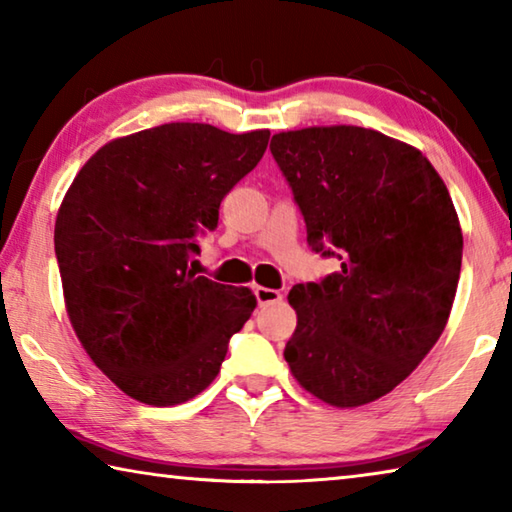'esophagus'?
<instances>
[{"label": "esophagus", "instance_id": "34e87169", "mask_svg": "<svg viewBox=\"0 0 512 512\" xmlns=\"http://www.w3.org/2000/svg\"><path fill=\"white\" fill-rule=\"evenodd\" d=\"M255 298H257L259 307H266V305H275V302H282V293L275 289L255 287Z\"/></svg>", "mask_w": 512, "mask_h": 512}]
</instances>
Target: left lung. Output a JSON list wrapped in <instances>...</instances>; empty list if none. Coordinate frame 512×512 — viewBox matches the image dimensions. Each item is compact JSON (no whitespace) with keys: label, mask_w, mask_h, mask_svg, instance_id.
<instances>
[{"label":"left lung","mask_w":512,"mask_h":512,"mask_svg":"<svg viewBox=\"0 0 512 512\" xmlns=\"http://www.w3.org/2000/svg\"><path fill=\"white\" fill-rule=\"evenodd\" d=\"M271 153L307 223L309 246L341 271L296 284L293 377L339 409L391 393L443 334L463 232L443 178L424 155L359 126L277 133Z\"/></svg>","instance_id":"obj_1"}]
</instances>
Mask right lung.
Returning a JSON list of instances; mask_svg holds the SVG:
<instances>
[{"label": "right lung", "instance_id": "obj_1", "mask_svg": "<svg viewBox=\"0 0 512 512\" xmlns=\"http://www.w3.org/2000/svg\"><path fill=\"white\" fill-rule=\"evenodd\" d=\"M268 137L162 124L101 146L69 185L54 230L69 323L133 400L173 406L205 391L257 307L248 287L207 280L187 262Z\"/></svg>", "mask_w": 512, "mask_h": 512}]
</instances>
